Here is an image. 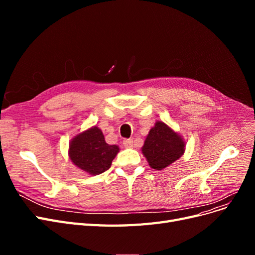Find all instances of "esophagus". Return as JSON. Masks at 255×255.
<instances>
[{
    "mask_svg": "<svg viewBox=\"0 0 255 255\" xmlns=\"http://www.w3.org/2000/svg\"><path fill=\"white\" fill-rule=\"evenodd\" d=\"M123 145H125L126 148H132V146H133V139H125V140H123Z\"/></svg>",
    "mask_w": 255,
    "mask_h": 255,
    "instance_id": "1",
    "label": "esophagus"
}]
</instances>
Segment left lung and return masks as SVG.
Returning <instances> with one entry per match:
<instances>
[{
	"label": "left lung",
	"instance_id": "8db88e82",
	"mask_svg": "<svg viewBox=\"0 0 255 255\" xmlns=\"http://www.w3.org/2000/svg\"><path fill=\"white\" fill-rule=\"evenodd\" d=\"M151 168L163 170L179 159L185 152V140L163 121H156L141 148Z\"/></svg>",
	"mask_w": 255,
	"mask_h": 255
}]
</instances>
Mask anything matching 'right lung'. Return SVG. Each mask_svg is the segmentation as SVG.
I'll return each mask as SVG.
<instances>
[{
  "mask_svg": "<svg viewBox=\"0 0 255 255\" xmlns=\"http://www.w3.org/2000/svg\"><path fill=\"white\" fill-rule=\"evenodd\" d=\"M119 150L118 145L106 143L101 129L92 127L72 138L68 154L81 170L90 175H98L111 167Z\"/></svg>",
  "mask_w": 255,
  "mask_h": 255,
  "instance_id": "right-lung-1",
  "label": "right lung"
}]
</instances>
